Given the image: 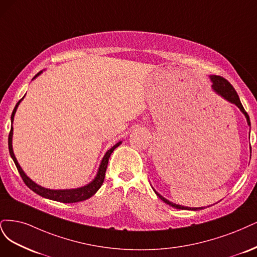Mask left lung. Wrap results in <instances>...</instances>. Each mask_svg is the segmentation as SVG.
<instances>
[{
    "mask_svg": "<svg viewBox=\"0 0 257 257\" xmlns=\"http://www.w3.org/2000/svg\"><path fill=\"white\" fill-rule=\"evenodd\" d=\"M210 79H211V81H212V88H213V90H216V92H217L219 95H221L223 98H225L227 101L236 104V105L239 107V109H240V111H241V112L245 115L247 123H249V126H251L249 115H247V113H246L245 110L243 109V106H242L241 102H240L239 96H238V94L236 93V90H235V88L233 87V85H231L226 79H224V78L221 77V76H210ZM155 192H156V191H155ZM156 194L158 195L165 204H168V205L174 207V208H177V209H187V210H200V209H203V207H198V208H190V207H184V206H181V205H176V204H174V203L168 201L167 198H164V197H163L162 195H160L158 192H156Z\"/></svg>",
    "mask_w": 257,
    "mask_h": 257,
    "instance_id": "obj_1",
    "label": "left lung"
}]
</instances>
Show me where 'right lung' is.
Segmentation results:
<instances>
[{
	"instance_id": "1",
	"label": "right lung",
	"mask_w": 257,
	"mask_h": 257,
	"mask_svg": "<svg viewBox=\"0 0 257 257\" xmlns=\"http://www.w3.org/2000/svg\"><path fill=\"white\" fill-rule=\"evenodd\" d=\"M40 73H41V71H39L33 79H35L37 76H39ZM22 99L23 98H21L20 100L17 102V104H16L15 109L13 111L12 123L14 121V116H15L16 110H17V107H18V105H19V103H20ZM12 139H13V125H12L11 131H10V135H8V150H10V154H11L12 158H13L15 164H16V167H17V170L20 174L22 180L24 181V184H26L32 190V191H34L38 195L46 197V198H49V200H53V201L62 202V203H77V202H81V201H85V200H87V198H89L90 196H93L98 191L99 188L101 187V185L103 183L104 177H105V171H106V167H107V162H109V158H110L111 154L113 153L115 148L121 144V142L116 143L112 148H110V150L105 153L103 159L100 163V167H99V170H98V173H97L95 179L92 181V183L88 184L87 186H84L82 188H78V189H70V190H50V189H46V188H43V187L36 185L34 181H32L26 175V174H24V172L20 168V165H19L17 159H16V157L14 155Z\"/></svg>"
}]
</instances>
